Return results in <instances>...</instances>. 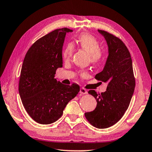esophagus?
Masks as SVG:
<instances>
[{
  "mask_svg": "<svg viewBox=\"0 0 152 152\" xmlns=\"http://www.w3.org/2000/svg\"><path fill=\"white\" fill-rule=\"evenodd\" d=\"M80 93L82 94H86L88 93V92H87L86 90L84 89V88H80Z\"/></svg>",
  "mask_w": 152,
  "mask_h": 152,
  "instance_id": "34e87169",
  "label": "esophagus"
}]
</instances>
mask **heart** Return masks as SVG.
Returning a JSON list of instances; mask_svg holds the SVG:
<instances>
[{
  "label": "heart",
  "mask_w": 152,
  "mask_h": 152,
  "mask_svg": "<svg viewBox=\"0 0 152 152\" xmlns=\"http://www.w3.org/2000/svg\"><path fill=\"white\" fill-rule=\"evenodd\" d=\"M76 43L78 47L88 52L91 56V61L93 64H98L101 61L104 57V51L100 48V42L94 36L84 33L78 38ZM73 45L68 44L63 51V58L68 60L70 58L73 53ZM85 73L82 72V74Z\"/></svg>",
  "instance_id": "1"
}]
</instances>
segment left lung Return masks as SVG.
<instances>
[{
    "label": "left lung",
    "mask_w": 152,
    "mask_h": 152,
    "mask_svg": "<svg viewBox=\"0 0 152 152\" xmlns=\"http://www.w3.org/2000/svg\"><path fill=\"white\" fill-rule=\"evenodd\" d=\"M98 31L106 40L109 55L103 70L95 78L108 85L107 91L101 94L94 90L88 91L97 104L94 110L85 113V117L94 127L105 129L115 125L125 114L134 92L135 80L132 58L124 43L104 31Z\"/></svg>",
    "instance_id": "8db88e82"
}]
</instances>
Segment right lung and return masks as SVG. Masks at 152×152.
<instances>
[{
    "instance_id": "right-lung-1",
    "label": "right lung",
    "mask_w": 152,
    "mask_h": 152,
    "mask_svg": "<svg viewBox=\"0 0 152 152\" xmlns=\"http://www.w3.org/2000/svg\"><path fill=\"white\" fill-rule=\"evenodd\" d=\"M67 28L56 29L33 43L23 62L19 92L25 110L38 123H54L80 91L78 84L65 85L55 78L62 67V47Z\"/></svg>"
}]
</instances>
